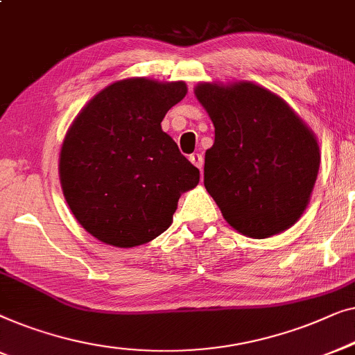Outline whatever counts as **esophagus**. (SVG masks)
<instances>
[{
    "label": "esophagus",
    "instance_id": "obj_1",
    "mask_svg": "<svg viewBox=\"0 0 355 355\" xmlns=\"http://www.w3.org/2000/svg\"><path fill=\"white\" fill-rule=\"evenodd\" d=\"M189 161H191L193 166H196V167L199 168V171H201L202 166H204L202 154H199V153H194V154H191V156H189Z\"/></svg>",
    "mask_w": 355,
    "mask_h": 355
}]
</instances>
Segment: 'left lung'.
<instances>
[{
	"mask_svg": "<svg viewBox=\"0 0 355 355\" xmlns=\"http://www.w3.org/2000/svg\"><path fill=\"white\" fill-rule=\"evenodd\" d=\"M194 93L216 127L204 187L223 218L259 239L294 225L320 167L313 133L282 98L254 83H199Z\"/></svg>",
	"mask_w": 355,
	"mask_h": 355,
	"instance_id": "obj_1",
	"label": "left lung"
}]
</instances>
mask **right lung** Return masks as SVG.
Returning <instances> with one entry per match:
<instances>
[{
    "label": "right lung",
    "mask_w": 355,
    "mask_h": 355,
    "mask_svg": "<svg viewBox=\"0 0 355 355\" xmlns=\"http://www.w3.org/2000/svg\"><path fill=\"white\" fill-rule=\"evenodd\" d=\"M187 94L183 82L128 78L109 85L69 128L59 175L71 211L89 234L133 248L166 232L180 194L199 171L162 132L161 122Z\"/></svg>",
    "instance_id": "add662e5"
}]
</instances>
